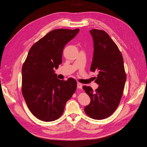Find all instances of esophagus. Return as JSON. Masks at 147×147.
Masks as SVG:
<instances>
[{"label":"esophagus","instance_id":"esophagus-1","mask_svg":"<svg viewBox=\"0 0 147 147\" xmlns=\"http://www.w3.org/2000/svg\"><path fill=\"white\" fill-rule=\"evenodd\" d=\"M82 86H83V85L81 83H77V88L78 89H82Z\"/></svg>","mask_w":147,"mask_h":147}]
</instances>
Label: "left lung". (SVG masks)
Masks as SVG:
<instances>
[{"instance_id":"8db88e82","label":"left lung","mask_w":147,"mask_h":147,"mask_svg":"<svg viewBox=\"0 0 147 147\" xmlns=\"http://www.w3.org/2000/svg\"><path fill=\"white\" fill-rule=\"evenodd\" d=\"M94 41V55L90 70L97 71L96 82L99 84L93 91L90 86L83 89L91 98L90 104L84 108L88 117L102 119L112 115L122 97L126 80L121 51L105 31L90 30Z\"/></svg>"}]
</instances>
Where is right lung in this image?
Returning <instances> with one entry per match:
<instances>
[{"mask_svg":"<svg viewBox=\"0 0 147 147\" xmlns=\"http://www.w3.org/2000/svg\"><path fill=\"white\" fill-rule=\"evenodd\" d=\"M78 32V29L50 31L30 48L23 65L22 94L31 113L43 121L58 119L77 90L75 79H57L54 68L62 63L64 46Z\"/></svg>","mask_w":147,"mask_h":147,"instance_id":"1","label":"right lung"}]
</instances>
